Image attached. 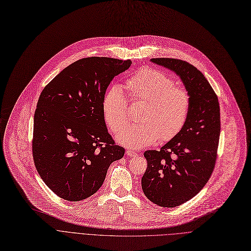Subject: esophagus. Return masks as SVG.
Here are the masks:
<instances>
[{"instance_id":"1","label":"esophagus","mask_w":251,"mask_h":251,"mask_svg":"<svg viewBox=\"0 0 251 251\" xmlns=\"http://www.w3.org/2000/svg\"><path fill=\"white\" fill-rule=\"evenodd\" d=\"M126 155H127V156H129V157H133V156H136L137 153L132 151V150H126Z\"/></svg>"}]
</instances>
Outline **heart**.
<instances>
[{
	"instance_id": "b5f03b06",
	"label": "heart",
	"mask_w": 251,
	"mask_h": 251,
	"mask_svg": "<svg viewBox=\"0 0 251 251\" xmlns=\"http://www.w3.org/2000/svg\"><path fill=\"white\" fill-rule=\"evenodd\" d=\"M125 87L129 97L143 102L138 113L139 123L122 130L116 138L119 144L130 149L147 147L156 141L174 139L185 126L190 113L189 93L176 86L171 76L158 70L142 68L126 79ZM127 102L123 90L112 87L102 100L105 123L117 133L127 123Z\"/></svg>"
}]
</instances>
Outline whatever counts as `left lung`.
I'll return each instance as SVG.
<instances>
[{
  "label": "left lung",
  "instance_id": "1",
  "mask_svg": "<svg viewBox=\"0 0 251 251\" xmlns=\"http://www.w3.org/2000/svg\"><path fill=\"white\" fill-rule=\"evenodd\" d=\"M150 61L178 75L191 100L181 132L160 150L144 152L143 192L155 204L175 207L198 194L213 172L221 133L220 104L208 80L192 64L174 58Z\"/></svg>",
  "mask_w": 251,
  "mask_h": 251
}]
</instances>
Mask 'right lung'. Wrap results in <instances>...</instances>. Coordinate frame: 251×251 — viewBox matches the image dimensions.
Returning a JSON list of instances; mask_svg holds the SVG:
<instances>
[{
  "instance_id": "right-lung-1",
  "label": "right lung",
  "mask_w": 251,
  "mask_h": 251,
  "mask_svg": "<svg viewBox=\"0 0 251 251\" xmlns=\"http://www.w3.org/2000/svg\"><path fill=\"white\" fill-rule=\"evenodd\" d=\"M132 61L83 58L42 91L33 117L32 155L42 180L60 198L79 201L102 186L109 165L124 157L106 127L102 100Z\"/></svg>"
}]
</instances>
